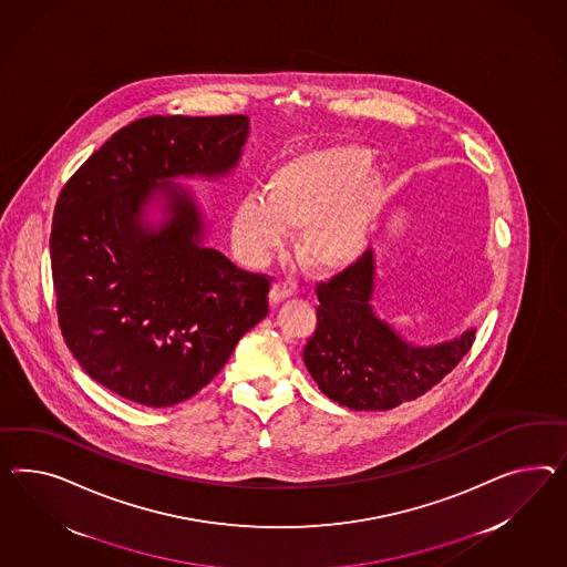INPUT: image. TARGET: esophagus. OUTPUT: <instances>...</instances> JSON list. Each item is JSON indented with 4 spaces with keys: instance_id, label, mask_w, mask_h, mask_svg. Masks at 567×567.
Segmentation results:
<instances>
[{
    "instance_id": "esophagus-1",
    "label": "esophagus",
    "mask_w": 567,
    "mask_h": 567,
    "mask_svg": "<svg viewBox=\"0 0 567 567\" xmlns=\"http://www.w3.org/2000/svg\"><path fill=\"white\" fill-rule=\"evenodd\" d=\"M292 287L289 282H285V280H278L275 287H272V291H270V303L276 306V303H280V301H285V299H289L292 295Z\"/></svg>"
}]
</instances>
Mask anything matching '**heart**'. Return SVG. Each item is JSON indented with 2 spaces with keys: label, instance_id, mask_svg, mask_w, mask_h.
<instances>
[{
  "label": "heart",
  "instance_id": "heart-1",
  "mask_svg": "<svg viewBox=\"0 0 567 567\" xmlns=\"http://www.w3.org/2000/svg\"><path fill=\"white\" fill-rule=\"evenodd\" d=\"M368 148L342 144L297 154L272 168L264 196L249 192L230 218L245 260L261 261L301 229L299 254L316 270L351 266L365 247L382 199V177Z\"/></svg>",
  "mask_w": 567,
  "mask_h": 567
}]
</instances>
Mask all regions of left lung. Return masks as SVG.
I'll use <instances>...</instances> for the list:
<instances>
[{
    "instance_id": "8db88e82",
    "label": "left lung",
    "mask_w": 567,
    "mask_h": 567,
    "mask_svg": "<svg viewBox=\"0 0 567 567\" xmlns=\"http://www.w3.org/2000/svg\"><path fill=\"white\" fill-rule=\"evenodd\" d=\"M373 254L320 280L318 326L303 361L323 394L351 411H390L419 399L458 365L475 342V330L435 347H414L375 318Z\"/></svg>"
}]
</instances>
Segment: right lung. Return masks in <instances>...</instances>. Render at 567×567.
I'll return each mask as SVG.
<instances>
[{"instance_id":"add662e5","label":"right lung","mask_w":567,"mask_h":567,"mask_svg":"<svg viewBox=\"0 0 567 567\" xmlns=\"http://www.w3.org/2000/svg\"><path fill=\"white\" fill-rule=\"evenodd\" d=\"M245 115H151L130 123L63 185L51 272L68 349L92 380L144 406H173L215 378L239 338L268 313L270 276L202 247L179 175L237 165ZM156 188L172 202L158 231L138 225Z\"/></svg>"}]
</instances>
